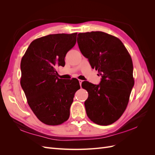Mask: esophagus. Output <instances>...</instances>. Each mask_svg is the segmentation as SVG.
Here are the masks:
<instances>
[{
    "instance_id": "1",
    "label": "esophagus",
    "mask_w": 155,
    "mask_h": 155,
    "mask_svg": "<svg viewBox=\"0 0 155 155\" xmlns=\"http://www.w3.org/2000/svg\"><path fill=\"white\" fill-rule=\"evenodd\" d=\"M79 85H80V86H81V83H82L83 81L81 80V79H79Z\"/></svg>"
}]
</instances>
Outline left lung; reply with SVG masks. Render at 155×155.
Returning a JSON list of instances; mask_svg holds the SVG:
<instances>
[{
	"instance_id": "1",
	"label": "left lung",
	"mask_w": 155,
	"mask_h": 155,
	"mask_svg": "<svg viewBox=\"0 0 155 155\" xmlns=\"http://www.w3.org/2000/svg\"><path fill=\"white\" fill-rule=\"evenodd\" d=\"M77 40L81 54L101 76L99 85H81L88 93L87 114L97 125H110L128 105L134 84L132 59L122 42L105 32L79 33Z\"/></svg>"
}]
</instances>
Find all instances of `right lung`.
I'll return each mask as SVG.
<instances>
[{
  "label": "right lung",
  "mask_w": 155,
  "mask_h": 155,
  "mask_svg": "<svg viewBox=\"0 0 155 155\" xmlns=\"http://www.w3.org/2000/svg\"><path fill=\"white\" fill-rule=\"evenodd\" d=\"M77 33L50 34L33 41L21 62V85L28 104L41 122L58 125L70 116L77 79L63 81L55 68L64 67V58L76 43Z\"/></svg>",
  "instance_id": "add662e5"
}]
</instances>
